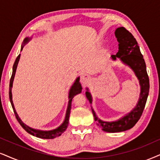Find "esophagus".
Listing matches in <instances>:
<instances>
[{
    "label": "esophagus",
    "instance_id": "34e87169",
    "mask_svg": "<svg viewBox=\"0 0 160 160\" xmlns=\"http://www.w3.org/2000/svg\"><path fill=\"white\" fill-rule=\"evenodd\" d=\"M89 76L87 75V74H82L81 76H80V82L82 85H86L87 82L89 81Z\"/></svg>",
    "mask_w": 160,
    "mask_h": 160
}]
</instances>
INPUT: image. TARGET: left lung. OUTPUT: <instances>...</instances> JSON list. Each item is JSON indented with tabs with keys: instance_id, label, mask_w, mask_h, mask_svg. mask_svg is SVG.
I'll list each match as a JSON object with an SVG mask.
<instances>
[{
	"instance_id": "8db88e82",
	"label": "left lung",
	"mask_w": 160,
	"mask_h": 160,
	"mask_svg": "<svg viewBox=\"0 0 160 160\" xmlns=\"http://www.w3.org/2000/svg\"><path fill=\"white\" fill-rule=\"evenodd\" d=\"M114 33L119 43V50L116 55H112V60L113 61H116L119 59L123 64L128 66L132 69L139 80L140 94L136 106L128 114L115 121H103L100 120L97 116L92 106V113L94 120L97 121V124L102 131L109 133L122 132L134 126L142 114L149 92V78L147 74L146 66L136 39L132 34L124 27L117 28ZM86 89V96L92 104V94L88 88Z\"/></svg>"
}]
</instances>
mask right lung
Returning <instances> with one entry per match:
<instances>
[{"mask_svg":"<svg viewBox=\"0 0 160 160\" xmlns=\"http://www.w3.org/2000/svg\"><path fill=\"white\" fill-rule=\"evenodd\" d=\"M32 39L31 38H26L24 39L23 43H22L21 46V51H22L23 49V46L26 45L28 42L30 40ZM20 58H21V54L18 56V58H16L15 63L13 65V68H12V74L11 79H10V82H9V100H10V102H11L12 106L14 113H15L16 119H17L18 122L20 123V125L23 127V128L25 130L26 132H28L29 134H30L32 136L37 137L38 138H41V139H54L55 137H60L62 133L64 132L66 130L68 127V120H69V114H70V112H71V108H72V99L76 94H80L82 92V86L80 82V78H77L75 81L71 86V88L69 90V92H68V106H67V109H66V117H65V120H64L63 122L60 126H58V128L53 129V130H50V131H42V130H39V129H35L32 128L31 127L28 126L27 125H26L25 123L23 122V121L21 120L19 116H18L17 112H16L15 106H14V103L12 101V85H13V81H14V78H15V72H16V69H17V66L18 64V62H19Z\"/></svg>","mask_w":160,"mask_h":160,"instance_id":"1","label":"right lung"}]
</instances>
